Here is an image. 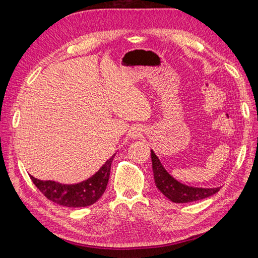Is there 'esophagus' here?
<instances>
[{"label": "esophagus", "instance_id": "esophagus-1", "mask_svg": "<svg viewBox=\"0 0 258 258\" xmlns=\"http://www.w3.org/2000/svg\"><path fill=\"white\" fill-rule=\"evenodd\" d=\"M131 135H132V138H134V139L139 138V136L142 135V128L138 127V126H136V127H133L132 133H131Z\"/></svg>", "mask_w": 258, "mask_h": 258}]
</instances>
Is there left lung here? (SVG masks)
<instances>
[{
	"label": "left lung",
	"instance_id": "obj_1",
	"mask_svg": "<svg viewBox=\"0 0 258 258\" xmlns=\"http://www.w3.org/2000/svg\"><path fill=\"white\" fill-rule=\"evenodd\" d=\"M151 157L156 187L160 189L168 200H171L174 203H189L200 201L216 194L217 191L221 189V187H191V186L179 183L178 180L174 179L171 175L166 172V169L163 167L160 160H158V157L153 151H151Z\"/></svg>",
	"mask_w": 258,
	"mask_h": 258
}]
</instances>
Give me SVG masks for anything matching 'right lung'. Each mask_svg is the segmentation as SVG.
Returning a JSON list of instances; mask_svg holds the SVG:
<instances>
[{
	"mask_svg": "<svg viewBox=\"0 0 258 258\" xmlns=\"http://www.w3.org/2000/svg\"><path fill=\"white\" fill-rule=\"evenodd\" d=\"M114 155L84 182L74 185H63L53 180H41L30 175L32 182L47 200L67 207H85L94 204L106 189L109 171Z\"/></svg>",
	"mask_w": 258,
	"mask_h": 258,
	"instance_id": "add662e5",
	"label": "right lung"
}]
</instances>
